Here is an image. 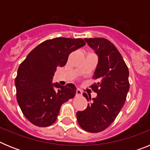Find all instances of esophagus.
<instances>
[{"mask_svg":"<svg viewBox=\"0 0 150 150\" xmlns=\"http://www.w3.org/2000/svg\"><path fill=\"white\" fill-rule=\"evenodd\" d=\"M82 93H83V91H81L80 89H79V88H77L76 91V96H79V95H81Z\"/></svg>","mask_w":150,"mask_h":150,"instance_id":"esophagus-1","label":"esophagus"}]
</instances>
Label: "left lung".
<instances>
[{
  "mask_svg": "<svg viewBox=\"0 0 150 150\" xmlns=\"http://www.w3.org/2000/svg\"><path fill=\"white\" fill-rule=\"evenodd\" d=\"M84 40L98 56L93 76L98 82L90 86L97 97L85 110L76 112V118L83 130L98 133L113 122L124 106L130 86L129 71L122 55L110 41L102 38ZM83 95L91 101V96L86 93Z\"/></svg>",
  "mask_w": 150,
  "mask_h": 150,
  "instance_id": "obj_1",
  "label": "left lung"
}]
</instances>
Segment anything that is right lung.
Instances as JSON below:
<instances>
[{
    "mask_svg": "<svg viewBox=\"0 0 150 150\" xmlns=\"http://www.w3.org/2000/svg\"><path fill=\"white\" fill-rule=\"evenodd\" d=\"M85 44L80 38L47 40L36 46L19 65L15 79L16 99L24 116L34 125L53 124L62 104L75 96L74 84L63 86L52 82L56 67L65 65L69 55Z\"/></svg>",
    "mask_w": 150,
    "mask_h": 150,
    "instance_id": "right-lung-1",
    "label": "right lung"
}]
</instances>
